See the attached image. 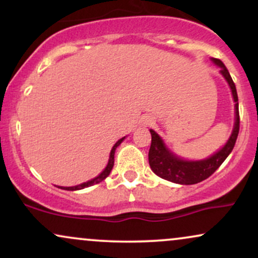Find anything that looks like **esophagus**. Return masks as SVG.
I'll return each mask as SVG.
<instances>
[{
	"mask_svg": "<svg viewBox=\"0 0 258 258\" xmlns=\"http://www.w3.org/2000/svg\"><path fill=\"white\" fill-rule=\"evenodd\" d=\"M146 122H147V125H150V123H152V122H153V120H152V119H150V117H148V119L146 120Z\"/></svg>",
	"mask_w": 258,
	"mask_h": 258,
	"instance_id": "obj_1",
	"label": "esophagus"
}]
</instances>
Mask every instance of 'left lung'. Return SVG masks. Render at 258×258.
<instances>
[{"label": "left lung", "instance_id": "1", "mask_svg": "<svg viewBox=\"0 0 258 258\" xmlns=\"http://www.w3.org/2000/svg\"><path fill=\"white\" fill-rule=\"evenodd\" d=\"M212 61L221 68V74L227 80L230 90H232L233 99L235 103V123L229 139L222 149L217 153L205 160L199 161H186L171 153L165 146L161 137L153 130L152 133V144L149 149V165L153 172L158 174L161 178L170 180V182L178 183V184H195L201 180L209 178L212 173L221 166L222 162L228 158L232 153L234 146H235L236 138L239 135V126H240V119H239V103L238 93H236L235 85H234L230 74L224 67L220 59L212 58Z\"/></svg>", "mask_w": 258, "mask_h": 258}]
</instances>
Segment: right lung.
Here are the masks:
<instances>
[{
  "label": "right lung",
  "instance_id": "1",
  "mask_svg": "<svg viewBox=\"0 0 258 258\" xmlns=\"http://www.w3.org/2000/svg\"><path fill=\"white\" fill-rule=\"evenodd\" d=\"M123 139H125V137L121 138V139H119V141H117L116 143H115V146L112 147V149H111V152H110V156H109L108 165H106V167L104 168V171H103L102 173H99L98 176L96 177V178H93V179L88 180V182L82 183V184L75 185V186H59V188H60V189H65V190H80V189L87 188V186H91V185H93V184H97V183H100V182H102V180H104V179L106 178V177H108L109 174H110L111 170H112V166H114V155H115V150H116V148L120 146L121 142H122Z\"/></svg>",
  "mask_w": 258,
  "mask_h": 258
}]
</instances>
